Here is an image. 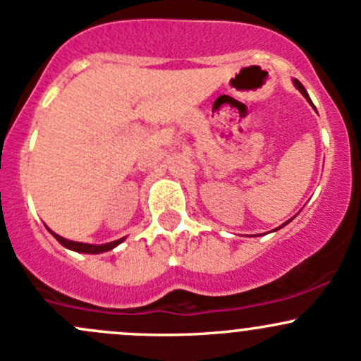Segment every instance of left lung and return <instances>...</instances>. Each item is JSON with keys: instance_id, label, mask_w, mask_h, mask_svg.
I'll list each match as a JSON object with an SVG mask.
<instances>
[{"instance_id": "1", "label": "left lung", "mask_w": 361, "mask_h": 361, "mask_svg": "<svg viewBox=\"0 0 361 361\" xmlns=\"http://www.w3.org/2000/svg\"><path fill=\"white\" fill-rule=\"evenodd\" d=\"M292 82H294V86H295V88H298L299 91H301V94H302V97H305V98H306V100H308V102H310V104H311V105H313V102H311V98H310L308 91H306V88H305V86H302V85H301V82H299V81H298V79H292ZM313 109H314V105H313ZM287 223H290V219H289V221H286V223H283V225H282V226H286V225H287ZM282 226H279V228H275V230H280V228H282ZM275 230H273V231H275Z\"/></svg>"}]
</instances>
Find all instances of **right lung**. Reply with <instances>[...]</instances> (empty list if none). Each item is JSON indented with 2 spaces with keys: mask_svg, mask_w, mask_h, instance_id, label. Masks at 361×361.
Segmentation results:
<instances>
[{
  "mask_svg": "<svg viewBox=\"0 0 361 361\" xmlns=\"http://www.w3.org/2000/svg\"><path fill=\"white\" fill-rule=\"evenodd\" d=\"M48 231L63 245V247L74 250V252H82V254H102V252H107V250H112L114 247L121 244V242L126 240V237L119 238V240H114V242H107V244H85V242H74V240H67V238L60 237L56 235L55 231H51L48 228Z\"/></svg>",
  "mask_w": 361,
  "mask_h": 361,
  "instance_id": "right-lung-1",
  "label": "right lung"
}]
</instances>
